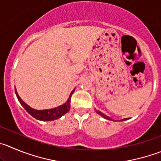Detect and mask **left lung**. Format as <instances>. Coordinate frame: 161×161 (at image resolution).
Listing matches in <instances>:
<instances>
[{"mask_svg": "<svg viewBox=\"0 0 161 161\" xmlns=\"http://www.w3.org/2000/svg\"><path fill=\"white\" fill-rule=\"evenodd\" d=\"M96 113H97V114H99V115H100V116H102V117H103V118H104V119H108V120L114 121V120H113V119H111V118H110V117H108V116H107V115H106V114H103V113L100 112V111H96ZM128 119H128V118H126V119H121V120H120V121H125V120H128Z\"/></svg>", "mask_w": 161, "mask_h": 161, "instance_id": "8db88e82", "label": "left lung"}]
</instances>
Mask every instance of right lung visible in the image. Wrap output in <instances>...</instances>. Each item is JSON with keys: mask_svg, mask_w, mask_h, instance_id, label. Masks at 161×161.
<instances>
[{"mask_svg": "<svg viewBox=\"0 0 161 161\" xmlns=\"http://www.w3.org/2000/svg\"><path fill=\"white\" fill-rule=\"evenodd\" d=\"M75 91V88L71 92L69 95V97L67 99L66 102L63 103L61 106L57 107V108H51V109H45V110H36L34 108H31L30 106L26 103L25 102L23 101V99L19 97V94H18L16 89H15L16 92V95L17 96V99L19 102L20 103V104L22 105L23 108L35 119H38L40 121H53L55 119H58L63 116L64 114H66L70 109V99H71V96Z\"/></svg>", "mask_w": 161, "mask_h": 161, "instance_id": "add662e5", "label": "right lung"}]
</instances>
